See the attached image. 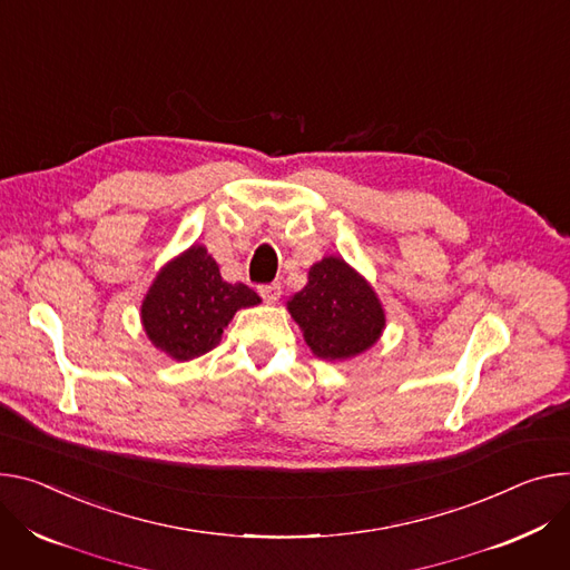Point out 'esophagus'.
I'll return each mask as SVG.
<instances>
[{"mask_svg": "<svg viewBox=\"0 0 570 570\" xmlns=\"http://www.w3.org/2000/svg\"><path fill=\"white\" fill-rule=\"evenodd\" d=\"M258 295L264 297V302L273 304V302H277V299H279V295H282V286H279V284H264V286H258Z\"/></svg>", "mask_w": 570, "mask_h": 570, "instance_id": "obj_1", "label": "esophagus"}]
</instances>
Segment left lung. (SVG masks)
<instances>
[{
    "label": "left lung",
    "instance_id": "left-lung-1",
    "mask_svg": "<svg viewBox=\"0 0 570 570\" xmlns=\"http://www.w3.org/2000/svg\"><path fill=\"white\" fill-rule=\"evenodd\" d=\"M288 312L306 345L330 361L368 350L386 323L375 291L338 256L312 266L308 284L288 299Z\"/></svg>",
    "mask_w": 570,
    "mask_h": 570
}]
</instances>
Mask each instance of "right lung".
I'll list each match as a JSON object with an SVG mask.
<instances>
[{"label": "right lung", "mask_w": 570, "mask_h": 570, "mask_svg": "<svg viewBox=\"0 0 570 570\" xmlns=\"http://www.w3.org/2000/svg\"><path fill=\"white\" fill-rule=\"evenodd\" d=\"M258 302L249 286L225 282L212 254L193 245L157 275L140 314L154 345L188 361L214 350L238 308Z\"/></svg>", "instance_id": "1"}]
</instances>
